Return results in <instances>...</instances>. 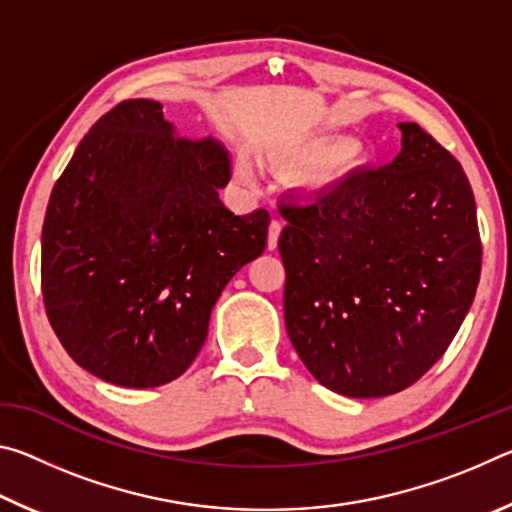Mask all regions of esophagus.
<instances>
[{
    "label": "esophagus",
    "instance_id": "1",
    "mask_svg": "<svg viewBox=\"0 0 512 512\" xmlns=\"http://www.w3.org/2000/svg\"><path fill=\"white\" fill-rule=\"evenodd\" d=\"M280 232H282V221L273 216L271 225H268V250H275L277 248V239H280Z\"/></svg>",
    "mask_w": 512,
    "mask_h": 512
}]
</instances>
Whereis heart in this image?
I'll list each match as a JSON object with an SVG mask.
<instances>
[{
    "label": "heart",
    "instance_id": "1",
    "mask_svg": "<svg viewBox=\"0 0 512 512\" xmlns=\"http://www.w3.org/2000/svg\"><path fill=\"white\" fill-rule=\"evenodd\" d=\"M239 173H241V176H253V169H250V162L248 160H241L239 162Z\"/></svg>",
    "mask_w": 512,
    "mask_h": 512
}]
</instances>
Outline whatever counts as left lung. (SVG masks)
<instances>
[{"label": "left lung", "mask_w": 512, "mask_h": 512, "mask_svg": "<svg viewBox=\"0 0 512 512\" xmlns=\"http://www.w3.org/2000/svg\"><path fill=\"white\" fill-rule=\"evenodd\" d=\"M402 151L314 196L277 203L284 323L329 391L384 397L443 357L470 311L481 237L467 176L422 126L400 124Z\"/></svg>", "instance_id": "1"}]
</instances>
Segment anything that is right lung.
Segmentation results:
<instances>
[{
    "label": "right lung",
    "instance_id": "right-lung-1",
    "mask_svg": "<svg viewBox=\"0 0 512 512\" xmlns=\"http://www.w3.org/2000/svg\"><path fill=\"white\" fill-rule=\"evenodd\" d=\"M230 178V153L176 140L158 101L94 121L51 192L40 262L47 318L81 368L153 388L192 366L225 284L266 248L271 214L219 201Z\"/></svg>",
    "mask_w": 512,
    "mask_h": 512
}]
</instances>
